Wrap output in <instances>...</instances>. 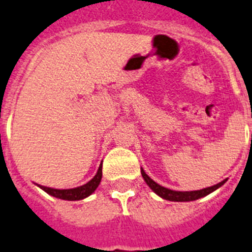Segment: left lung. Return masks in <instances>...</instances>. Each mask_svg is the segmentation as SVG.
Here are the masks:
<instances>
[{"label":"left lung","mask_w":252,"mask_h":252,"mask_svg":"<svg viewBox=\"0 0 252 252\" xmlns=\"http://www.w3.org/2000/svg\"><path fill=\"white\" fill-rule=\"evenodd\" d=\"M141 174L143 176L144 181L147 183L148 187L156 192L157 195H159L161 198L166 199V200H171V202H191V200H196L199 198H203V196L211 194L212 191L217 190L218 188H220L223 184L226 183L227 180L220 181L217 185H213V187L205 188V189L202 190H194V191H175V190L167 189V188H163L161 185H158L157 183L152 180V179L148 176L146 172L143 171V168H141Z\"/></svg>","instance_id":"left-lung-1"}]
</instances>
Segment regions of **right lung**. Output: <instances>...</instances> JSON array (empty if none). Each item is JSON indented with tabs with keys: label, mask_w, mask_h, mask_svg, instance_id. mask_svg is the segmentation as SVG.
I'll use <instances>...</instances> for the list:
<instances>
[{
	"label": "right lung",
	"mask_w": 252,
	"mask_h": 252,
	"mask_svg": "<svg viewBox=\"0 0 252 252\" xmlns=\"http://www.w3.org/2000/svg\"><path fill=\"white\" fill-rule=\"evenodd\" d=\"M101 178L102 165H100L99 170H97L95 176H94L89 183L82 185V187L74 188V189H52V188L41 187V185H38V187L40 188V189L44 190L45 192H48L49 195L56 196V198L58 199H63V200H81V199L87 198V196L91 195V194L95 191L96 188L99 187Z\"/></svg>",
	"instance_id": "add662e5"
}]
</instances>
